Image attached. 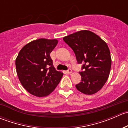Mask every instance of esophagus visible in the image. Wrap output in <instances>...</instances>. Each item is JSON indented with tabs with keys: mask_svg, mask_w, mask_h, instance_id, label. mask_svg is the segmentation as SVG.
I'll use <instances>...</instances> for the list:
<instances>
[{
	"mask_svg": "<svg viewBox=\"0 0 128 128\" xmlns=\"http://www.w3.org/2000/svg\"><path fill=\"white\" fill-rule=\"evenodd\" d=\"M66 72H67V74H72V69H69L68 70H67Z\"/></svg>",
	"mask_w": 128,
	"mask_h": 128,
	"instance_id": "esophagus-1",
	"label": "esophagus"
}]
</instances>
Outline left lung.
Segmentation results:
<instances>
[{
	"instance_id": "1",
	"label": "left lung",
	"mask_w": 128,
	"mask_h": 128,
	"mask_svg": "<svg viewBox=\"0 0 128 128\" xmlns=\"http://www.w3.org/2000/svg\"><path fill=\"white\" fill-rule=\"evenodd\" d=\"M72 49L78 63H83L82 80L76 86L79 92L93 95L101 90L108 80L112 66L109 48L99 36L80 30L63 38Z\"/></svg>"
}]
</instances>
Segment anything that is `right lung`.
I'll return each instance as SVG.
<instances>
[{
  "mask_svg": "<svg viewBox=\"0 0 128 128\" xmlns=\"http://www.w3.org/2000/svg\"><path fill=\"white\" fill-rule=\"evenodd\" d=\"M56 39L40 38L24 45L15 60L18 77L27 92L44 97L54 90L63 73L57 71L50 53L56 47Z\"/></svg>",
  "mask_w": 128,
  "mask_h": 128,
  "instance_id": "1",
  "label": "right lung"
}]
</instances>
